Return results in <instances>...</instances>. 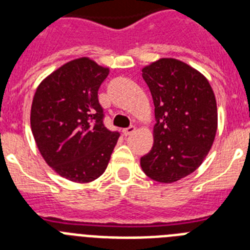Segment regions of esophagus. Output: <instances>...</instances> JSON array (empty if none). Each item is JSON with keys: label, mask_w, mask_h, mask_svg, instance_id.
Segmentation results:
<instances>
[{"label": "esophagus", "mask_w": 250, "mask_h": 250, "mask_svg": "<svg viewBox=\"0 0 250 250\" xmlns=\"http://www.w3.org/2000/svg\"><path fill=\"white\" fill-rule=\"evenodd\" d=\"M135 126H130V127H126V129H124L123 130V134L125 136H129V135H131L132 132H135Z\"/></svg>", "instance_id": "obj_1"}]
</instances>
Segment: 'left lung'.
Returning <instances> with one entry per match:
<instances>
[{"instance_id":"8db88e82","label":"left lung","mask_w":250,"mask_h":250,"mask_svg":"<svg viewBox=\"0 0 250 250\" xmlns=\"http://www.w3.org/2000/svg\"><path fill=\"white\" fill-rule=\"evenodd\" d=\"M155 106L154 144L140 159L150 179L178 182L202 165L218 127L216 100L198 70L176 59H160L143 70Z\"/></svg>"}]
</instances>
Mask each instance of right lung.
<instances>
[{
  "label": "right lung",
  "mask_w": 250,
  "mask_h": 250,
  "mask_svg": "<svg viewBox=\"0 0 250 250\" xmlns=\"http://www.w3.org/2000/svg\"><path fill=\"white\" fill-rule=\"evenodd\" d=\"M110 70L89 57L68 61L41 81L31 130L48 167L74 183L103 175L120 136L104 126L98 91Z\"/></svg>",
  "instance_id": "obj_1"
}]
</instances>
